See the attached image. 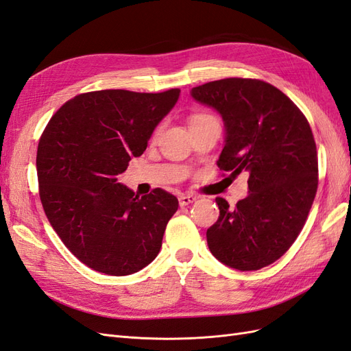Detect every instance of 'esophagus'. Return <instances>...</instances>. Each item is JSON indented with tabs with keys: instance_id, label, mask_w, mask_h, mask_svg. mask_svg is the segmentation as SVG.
Returning <instances> with one entry per match:
<instances>
[{
	"instance_id": "34e87169",
	"label": "esophagus",
	"mask_w": 351,
	"mask_h": 351,
	"mask_svg": "<svg viewBox=\"0 0 351 351\" xmlns=\"http://www.w3.org/2000/svg\"><path fill=\"white\" fill-rule=\"evenodd\" d=\"M196 199H197V196H195V195H182L178 197V202L182 206H186V205L193 204Z\"/></svg>"
}]
</instances>
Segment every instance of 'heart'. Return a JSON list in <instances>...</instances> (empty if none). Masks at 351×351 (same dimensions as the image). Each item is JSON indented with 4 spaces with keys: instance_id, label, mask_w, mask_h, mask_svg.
I'll return each mask as SVG.
<instances>
[{
    "instance_id": "b5f03b06",
    "label": "heart",
    "mask_w": 351,
    "mask_h": 351,
    "mask_svg": "<svg viewBox=\"0 0 351 351\" xmlns=\"http://www.w3.org/2000/svg\"><path fill=\"white\" fill-rule=\"evenodd\" d=\"M210 119H214V118L210 117V115H206V113H199V112L193 113V115H191V118H189V127H191V128L197 127V125H201V124H204V122L210 121ZM159 134H160V127H158L156 131L154 132V138H156Z\"/></svg>"
}]
</instances>
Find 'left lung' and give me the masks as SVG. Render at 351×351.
Masks as SVG:
<instances>
[{
	"label": "left lung",
	"instance_id": "1",
	"mask_svg": "<svg viewBox=\"0 0 351 351\" xmlns=\"http://www.w3.org/2000/svg\"><path fill=\"white\" fill-rule=\"evenodd\" d=\"M220 113L226 138L217 165L248 174L250 195L206 230L214 257L232 269L258 270L279 260L306 224L317 192V152L310 124L280 90L260 80L226 78L192 88Z\"/></svg>",
	"mask_w": 351,
	"mask_h": 351
}]
</instances>
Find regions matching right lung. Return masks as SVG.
Returning <instances> with one entry per match:
<instances>
[{
	"label": "right lung",
	"mask_w": 351,
	"mask_h": 351,
	"mask_svg": "<svg viewBox=\"0 0 351 351\" xmlns=\"http://www.w3.org/2000/svg\"><path fill=\"white\" fill-rule=\"evenodd\" d=\"M180 90H101L68 100L38 143L44 213L75 257L90 269L127 276L152 263L178 208L162 189L138 197L118 176L145 152Z\"/></svg>",
	"instance_id": "right-lung-1"
}]
</instances>
